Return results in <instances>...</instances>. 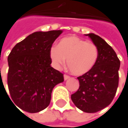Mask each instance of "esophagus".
<instances>
[{"label": "esophagus", "mask_w": 128, "mask_h": 128, "mask_svg": "<svg viewBox=\"0 0 128 128\" xmlns=\"http://www.w3.org/2000/svg\"><path fill=\"white\" fill-rule=\"evenodd\" d=\"M70 78V77L69 75L66 74H64V80H68V79H69V78Z\"/></svg>", "instance_id": "obj_1"}]
</instances>
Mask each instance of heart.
I'll return each mask as SVG.
<instances>
[{"label": "heart", "instance_id": "1", "mask_svg": "<svg viewBox=\"0 0 128 128\" xmlns=\"http://www.w3.org/2000/svg\"><path fill=\"white\" fill-rule=\"evenodd\" d=\"M50 57L56 67L65 64L75 75H82L90 71L98 58V49L92 42H87L75 36L62 38L57 46L50 49Z\"/></svg>", "mask_w": 128, "mask_h": 128}]
</instances>
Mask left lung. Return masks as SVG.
Returning <instances> with one entry per match:
<instances>
[{"instance_id": "obj_1", "label": "left lung", "mask_w": 128, "mask_h": 128, "mask_svg": "<svg viewBox=\"0 0 128 128\" xmlns=\"http://www.w3.org/2000/svg\"><path fill=\"white\" fill-rule=\"evenodd\" d=\"M98 49V58L94 68L78 78L79 89L72 94L74 105L87 113H95L112 103L119 85L120 61L115 51L98 35L86 34Z\"/></svg>"}]
</instances>
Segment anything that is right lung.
Masks as SVG:
<instances>
[{"label":"right lung","instance_id":"obj_1","mask_svg":"<svg viewBox=\"0 0 128 128\" xmlns=\"http://www.w3.org/2000/svg\"><path fill=\"white\" fill-rule=\"evenodd\" d=\"M62 32H35L18 42L8 56L9 94L12 103L23 111L36 113L48 107L53 88L64 81V74L51 67L50 57L52 44Z\"/></svg>","mask_w":128,"mask_h":128}]
</instances>
